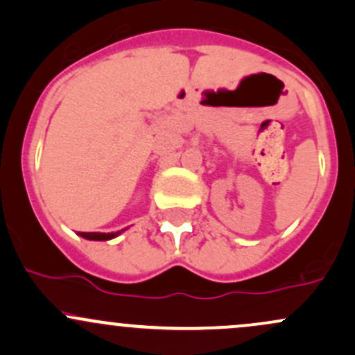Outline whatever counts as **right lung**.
<instances>
[{
    "mask_svg": "<svg viewBox=\"0 0 355 355\" xmlns=\"http://www.w3.org/2000/svg\"><path fill=\"white\" fill-rule=\"evenodd\" d=\"M119 232H109V234H106V232H79V236L85 237V239H91V241H107V239H112V237L118 236Z\"/></svg>",
    "mask_w": 355,
    "mask_h": 355,
    "instance_id": "obj_1",
    "label": "right lung"
}]
</instances>
